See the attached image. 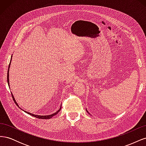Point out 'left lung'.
<instances>
[{
	"label": "left lung",
	"instance_id": "1",
	"mask_svg": "<svg viewBox=\"0 0 146 146\" xmlns=\"http://www.w3.org/2000/svg\"><path fill=\"white\" fill-rule=\"evenodd\" d=\"M87 112H88V111H87Z\"/></svg>",
	"mask_w": 146,
	"mask_h": 146
}]
</instances>
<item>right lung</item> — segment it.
<instances>
[{
	"mask_svg": "<svg viewBox=\"0 0 146 146\" xmlns=\"http://www.w3.org/2000/svg\"><path fill=\"white\" fill-rule=\"evenodd\" d=\"M10 63H11V61H10V63L9 66H8V73H7V82H8V85H9V68H10ZM11 95H12L13 99V100H14V102H15V104H16V105L17 106V107H18L19 108H20V107H19V106H18V104H17L16 103V100H15V98H14V97H13V95L12 94V93H11ZM61 108V106L60 107V109L58 110V111H57L56 113H54V114H50V115H48V116H39V115H35V114H32V113H29L28 111H25L26 113H27V114H30L31 116H34V117H36V118H38V119H50V118H52V116H54L56 115V114H58V112L60 111Z\"/></svg>",
	"mask_w": 146,
	"mask_h": 146,
	"instance_id": "right-lung-1",
	"label": "right lung"
}]
</instances>
